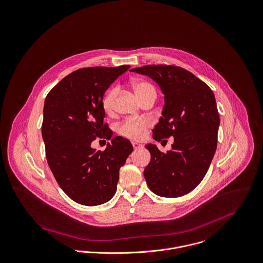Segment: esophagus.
Instances as JSON below:
<instances>
[{
	"label": "esophagus",
	"mask_w": 263,
	"mask_h": 263,
	"mask_svg": "<svg viewBox=\"0 0 263 263\" xmlns=\"http://www.w3.org/2000/svg\"><path fill=\"white\" fill-rule=\"evenodd\" d=\"M132 145L134 147V149H139V148H142L143 145L140 144V143H136V142H132Z\"/></svg>",
	"instance_id": "34e87169"
}]
</instances>
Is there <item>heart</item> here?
Here are the masks:
<instances>
[{"mask_svg": "<svg viewBox=\"0 0 263 263\" xmlns=\"http://www.w3.org/2000/svg\"><path fill=\"white\" fill-rule=\"evenodd\" d=\"M135 93L141 100V102L149 97L150 95H155L154 88L145 81H134L131 84ZM118 95V88H111L102 100V107L105 113L111 114L114 110V103ZM151 122L147 119L142 120H126L118 128L120 135L127 137L129 139L138 141L144 138L147 128L150 126Z\"/></svg>", "mask_w": 263, "mask_h": 263, "instance_id": "obj_1", "label": "heart"}]
</instances>
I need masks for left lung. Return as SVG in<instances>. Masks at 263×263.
<instances>
[{"label":"left lung","mask_w":263,"mask_h":263,"mask_svg":"<svg viewBox=\"0 0 263 263\" xmlns=\"http://www.w3.org/2000/svg\"><path fill=\"white\" fill-rule=\"evenodd\" d=\"M155 81L164 95L162 117L153 130L156 141L174 137L172 150L147 144L151 159L144 170L149 189L165 198L181 197L204 178L217 148L220 118L215 95L192 72L175 65L131 69Z\"/></svg>","instance_id":"8db88e82"}]
</instances>
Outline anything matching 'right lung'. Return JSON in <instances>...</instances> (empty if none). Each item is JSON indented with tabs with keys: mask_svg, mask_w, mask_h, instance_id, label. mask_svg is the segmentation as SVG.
Instances as JSON below:
<instances>
[{
	"mask_svg": "<svg viewBox=\"0 0 263 263\" xmlns=\"http://www.w3.org/2000/svg\"><path fill=\"white\" fill-rule=\"evenodd\" d=\"M129 67L80 68L45 98L42 138L46 159L61 190L79 204L110 201L117 190L119 171L133 151L128 139H110L113 131L104 123L102 107L105 91ZM97 138L110 139L111 143L97 152L90 146Z\"/></svg>",
	"mask_w": 263,
	"mask_h": 263,
	"instance_id": "add662e5",
	"label": "right lung"
}]
</instances>
